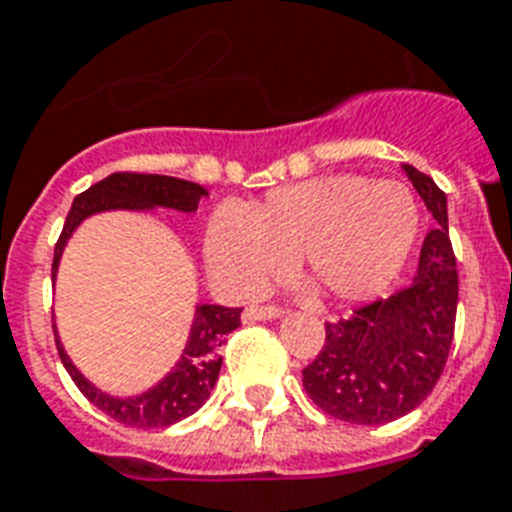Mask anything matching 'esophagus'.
Segmentation results:
<instances>
[{"label":"esophagus","instance_id":"1","mask_svg":"<svg viewBox=\"0 0 512 512\" xmlns=\"http://www.w3.org/2000/svg\"><path fill=\"white\" fill-rule=\"evenodd\" d=\"M284 316V308L279 305H249L247 311H244V321L252 324V321H271V319H281Z\"/></svg>","mask_w":512,"mask_h":512}]
</instances>
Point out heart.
Masks as SVG:
<instances>
[{
    "mask_svg": "<svg viewBox=\"0 0 512 512\" xmlns=\"http://www.w3.org/2000/svg\"><path fill=\"white\" fill-rule=\"evenodd\" d=\"M417 233L420 209L404 183L329 175L217 212L204 257L225 287L255 292L297 255L321 295L361 303L401 276Z\"/></svg>",
    "mask_w": 512,
    "mask_h": 512,
    "instance_id": "obj_1",
    "label": "heart"
}]
</instances>
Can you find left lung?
I'll list each match as a JSON object with an SVG mask.
<instances>
[{
	"mask_svg": "<svg viewBox=\"0 0 512 512\" xmlns=\"http://www.w3.org/2000/svg\"><path fill=\"white\" fill-rule=\"evenodd\" d=\"M436 220L425 236L412 287L327 324V340L303 369L305 393L337 420L385 425L430 396L444 372L457 319V260L449 241L446 193L404 164Z\"/></svg>",
	"mask_w": 512,
	"mask_h": 512,
	"instance_id": "8db88e82",
	"label": "left lung"
}]
</instances>
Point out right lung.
I'll use <instances>...</instances> for the list:
<instances>
[{
    "instance_id": "add662e5",
    "label": "right lung",
    "mask_w": 512,
    "mask_h": 512,
    "mask_svg": "<svg viewBox=\"0 0 512 512\" xmlns=\"http://www.w3.org/2000/svg\"><path fill=\"white\" fill-rule=\"evenodd\" d=\"M201 196L207 191L199 183L180 180V177L167 175H143V172H114L106 180L90 185L87 191L79 193L71 204V212L66 217L63 233L55 244V260H52V279L58 273V263L63 249H66L71 233L79 228L84 217L95 212H108V209H154L167 207L177 212H196ZM241 327V308H223V305H196L193 327L180 361L175 364L162 382L154 388L132 398H116L98 390L68 358L55 332V345H58L60 361L76 382V388L98 406L100 412L114 417L116 422H124L130 428H167L175 422L191 417L215 388L217 374L223 366V358L217 350L225 342V335Z\"/></svg>"
}]
</instances>
